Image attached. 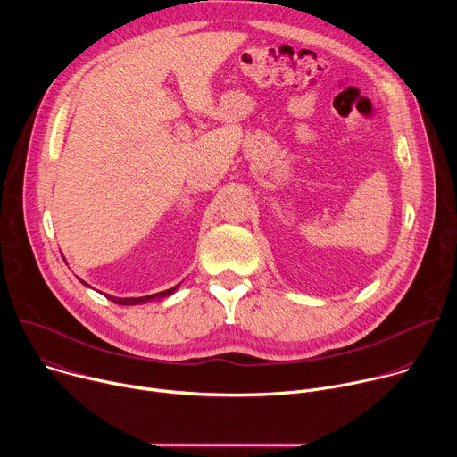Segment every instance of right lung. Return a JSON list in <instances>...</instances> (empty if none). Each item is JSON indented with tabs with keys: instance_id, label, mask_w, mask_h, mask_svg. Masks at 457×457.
I'll return each mask as SVG.
<instances>
[{
	"instance_id": "add662e5",
	"label": "right lung",
	"mask_w": 457,
	"mask_h": 457,
	"mask_svg": "<svg viewBox=\"0 0 457 457\" xmlns=\"http://www.w3.org/2000/svg\"><path fill=\"white\" fill-rule=\"evenodd\" d=\"M83 282V280H81ZM85 284V282H83ZM85 286H88V284H85ZM180 284H177L175 287H171V289H166V291H161V293H155V295H148V296H139V298H117V296H108V295H104L108 300H112L113 303H120V305H137V303H146V302H150V300H157V298H164V296H170L171 293H175L177 291V287H179Z\"/></svg>"
}]
</instances>
